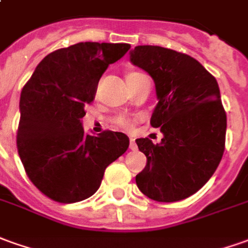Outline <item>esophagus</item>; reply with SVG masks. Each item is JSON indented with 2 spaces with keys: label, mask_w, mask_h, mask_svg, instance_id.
Instances as JSON below:
<instances>
[{
  "label": "esophagus",
  "mask_w": 248,
  "mask_h": 248,
  "mask_svg": "<svg viewBox=\"0 0 248 248\" xmlns=\"http://www.w3.org/2000/svg\"><path fill=\"white\" fill-rule=\"evenodd\" d=\"M136 143H135V139H132V138H131V139H129V148H131V150H136Z\"/></svg>",
  "instance_id": "obj_1"
}]
</instances>
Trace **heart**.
<instances>
[{
	"label": "heart",
	"instance_id": "b5f03b06",
	"mask_svg": "<svg viewBox=\"0 0 248 248\" xmlns=\"http://www.w3.org/2000/svg\"><path fill=\"white\" fill-rule=\"evenodd\" d=\"M136 75H140V73H131V74H128L127 78H131V77H136ZM114 124L116 125H119L121 128H131L132 127V121L127 119V117H124V116H119V117H116L114 119Z\"/></svg>",
	"mask_w": 248,
	"mask_h": 248
}]
</instances>
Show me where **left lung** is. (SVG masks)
<instances>
[{"instance_id": "1", "label": "left lung", "mask_w": 248, "mask_h": 248, "mask_svg": "<svg viewBox=\"0 0 248 248\" xmlns=\"http://www.w3.org/2000/svg\"><path fill=\"white\" fill-rule=\"evenodd\" d=\"M129 61L151 75L158 104L151 125L163 138L136 139L146 167L136 185L148 199L174 202L205 185L224 153L227 116L217 81L192 56L159 46H138Z\"/></svg>"}]
</instances>
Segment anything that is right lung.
I'll return each mask as SVG.
<instances>
[{
  "label": "right lung",
  "instance_id": "obj_1",
  "mask_svg": "<svg viewBox=\"0 0 248 248\" xmlns=\"http://www.w3.org/2000/svg\"><path fill=\"white\" fill-rule=\"evenodd\" d=\"M129 47L85 42L56 49L37 64L23 88L18 155L33 185L54 201L70 204L93 196L105 169L127 151V135L85 134L82 117L108 66Z\"/></svg>",
  "mask_w": 248,
  "mask_h": 248
}]
</instances>
